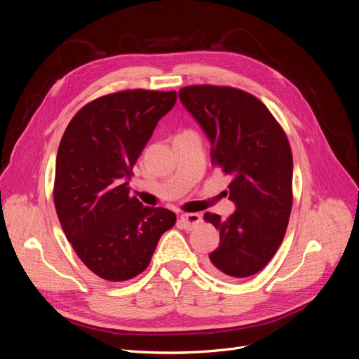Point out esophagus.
<instances>
[{"instance_id": "34e87169", "label": "esophagus", "mask_w": 359, "mask_h": 359, "mask_svg": "<svg viewBox=\"0 0 359 359\" xmlns=\"http://www.w3.org/2000/svg\"><path fill=\"white\" fill-rule=\"evenodd\" d=\"M202 222V216L199 213H184L180 216V223L184 229H193Z\"/></svg>"}]
</instances>
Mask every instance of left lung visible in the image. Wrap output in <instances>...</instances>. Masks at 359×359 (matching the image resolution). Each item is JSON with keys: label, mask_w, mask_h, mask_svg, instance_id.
<instances>
[{"label": "left lung", "mask_w": 359, "mask_h": 359, "mask_svg": "<svg viewBox=\"0 0 359 359\" xmlns=\"http://www.w3.org/2000/svg\"><path fill=\"white\" fill-rule=\"evenodd\" d=\"M179 99L210 142L212 165L232 176L226 220L206 213L220 235L208 268L226 280L262 271L280 246L292 209V151L283 128L255 95L233 87L189 86ZM227 194V193H226Z\"/></svg>", "instance_id": "obj_1"}]
</instances>
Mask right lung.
Instances as JSON below:
<instances>
[{
    "instance_id": "1",
    "label": "right lung",
    "mask_w": 359,
    "mask_h": 359,
    "mask_svg": "<svg viewBox=\"0 0 359 359\" xmlns=\"http://www.w3.org/2000/svg\"><path fill=\"white\" fill-rule=\"evenodd\" d=\"M176 99V91L140 88L99 97L77 111L60 142L57 216L81 262L106 280L142 273L176 223L173 212L128 196L135 163Z\"/></svg>"
}]
</instances>
